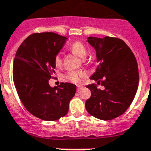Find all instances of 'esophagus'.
<instances>
[{
    "instance_id": "obj_1",
    "label": "esophagus",
    "mask_w": 151,
    "mask_h": 151,
    "mask_svg": "<svg viewBox=\"0 0 151 151\" xmlns=\"http://www.w3.org/2000/svg\"><path fill=\"white\" fill-rule=\"evenodd\" d=\"M82 88H83L82 85H77V89H78V91H80Z\"/></svg>"
}]
</instances>
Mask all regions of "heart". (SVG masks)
<instances>
[{"label": "heart", "instance_id": "heart-1", "mask_svg": "<svg viewBox=\"0 0 151 151\" xmlns=\"http://www.w3.org/2000/svg\"><path fill=\"white\" fill-rule=\"evenodd\" d=\"M70 50L76 55L82 59H85L88 55V50L85 45L79 41H74L70 45ZM54 63L57 66H60L62 63V57L60 53H57L54 57ZM86 76V73L83 71H76L70 70L63 75V78L65 81L73 82L75 84H78L81 82V80Z\"/></svg>", "mask_w": 151, "mask_h": 151}]
</instances>
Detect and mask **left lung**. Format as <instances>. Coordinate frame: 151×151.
Masks as SVG:
<instances>
[{"label": "left lung", "mask_w": 151, "mask_h": 151, "mask_svg": "<svg viewBox=\"0 0 151 151\" xmlns=\"http://www.w3.org/2000/svg\"><path fill=\"white\" fill-rule=\"evenodd\" d=\"M87 41L94 48L98 63L91 79L95 84L86 87L91 95L85 102L90 115L101 120H110L123 114L138 90L139 73L132 51L122 40L106 36L104 38L88 37Z\"/></svg>", "instance_id": "left-lung-1"}]
</instances>
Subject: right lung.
I'll use <instances>...</instances> for the list:
<instances>
[{
    "label": "right lung",
    "mask_w": 151,
    "mask_h": 151,
    "mask_svg": "<svg viewBox=\"0 0 151 151\" xmlns=\"http://www.w3.org/2000/svg\"><path fill=\"white\" fill-rule=\"evenodd\" d=\"M67 38L54 32L35 33L19 47L13 66V82L26 110L45 121H54L66 115L76 86L60 83L50 87L49 80L56 67L54 57Z\"/></svg>",
    "instance_id": "add662e5"
}]
</instances>
